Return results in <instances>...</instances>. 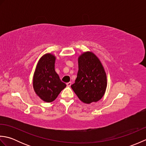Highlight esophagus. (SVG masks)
I'll list each match as a JSON object with an SVG mask.
<instances>
[{
  "instance_id": "obj_1",
  "label": "esophagus",
  "mask_w": 146,
  "mask_h": 146,
  "mask_svg": "<svg viewBox=\"0 0 146 146\" xmlns=\"http://www.w3.org/2000/svg\"><path fill=\"white\" fill-rule=\"evenodd\" d=\"M66 85L67 86H68V87H70V86L71 85V82H68L66 83Z\"/></svg>"
}]
</instances>
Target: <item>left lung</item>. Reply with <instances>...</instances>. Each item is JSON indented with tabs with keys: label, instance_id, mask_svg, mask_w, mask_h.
<instances>
[{
	"label": "left lung",
	"instance_id": "1",
	"mask_svg": "<svg viewBox=\"0 0 146 146\" xmlns=\"http://www.w3.org/2000/svg\"><path fill=\"white\" fill-rule=\"evenodd\" d=\"M71 86L85 104L97 102L103 97L107 88L106 73L94 53L86 52L79 57L77 77Z\"/></svg>",
	"mask_w": 146,
	"mask_h": 146
}]
</instances>
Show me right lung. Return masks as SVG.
Returning a JSON list of instances; mask_svg holds the SVG:
<instances>
[{
    "instance_id": "right-lung-1",
    "label": "right lung",
    "mask_w": 146,
    "mask_h": 146,
    "mask_svg": "<svg viewBox=\"0 0 146 146\" xmlns=\"http://www.w3.org/2000/svg\"><path fill=\"white\" fill-rule=\"evenodd\" d=\"M55 59L54 56L49 53L42 56L38 61L34 74V90L46 102L54 101L66 86L55 71Z\"/></svg>"
}]
</instances>
